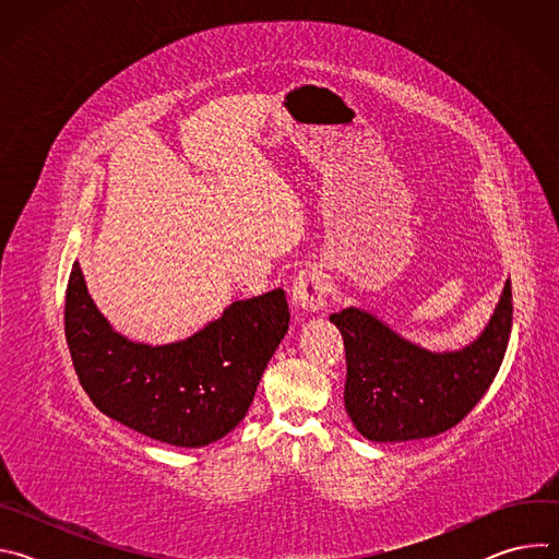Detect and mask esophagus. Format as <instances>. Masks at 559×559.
I'll use <instances>...</instances> for the list:
<instances>
[{"label": "esophagus", "instance_id": "1", "mask_svg": "<svg viewBox=\"0 0 559 559\" xmlns=\"http://www.w3.org/2000/svg\"><path fill=\"white\" fill-rule=\"evenodd\" d=\"M330 283L323 270L318 267H307L300 270L292 283V302L305 311H316L321 309L328 300Z\"/></svg>", "mask_w": 559, "mask_h": 559}]
</instances>
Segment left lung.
I'll return each mask as SVG.
<instances>
[{"label":"left lung","instance_id":"1","mask_svg":"<svg viewBox=\"0 0 559 559\" xmlns=\"http://www.w3.org/2000/svg\"><path fill=\"white\" fill-rule=\"evenodd\" d=\"M345 341V409L371 442H407L455 427L491 386L511 336V281L473 343L429 352L373 313L347 307L330 316Z\"/></svg>","mask_w":559,"mask_h":559}]
</instances>
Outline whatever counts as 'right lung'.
Listing matches in <instances>:
<instances>
[{
  "label": "right lung",
  "mask_w": 559,
  "mask_h": 559,
  "mask_svg": "<svg viewBox=\"0 0 559 559\" xmlns=\"http://www.w3.org/2000/svg\"><path fill=\"white\" fill-rule=\"evenodd\" d=\"M66 341L79 382L108 418L173 447L227 436L254 401L287 334L283 289L227 305L186 341L145 345L112 330L74 261L66 289Z\"/></svg>",
  "instance_id": "add662e5"
}]
</instances>
